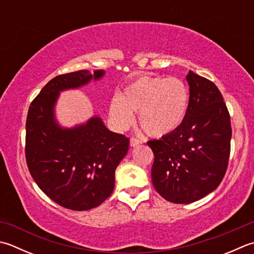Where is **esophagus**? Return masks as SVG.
<instances>
[{
	"label": "esophagus",
	"mask_w": 254,
	"mask_h": 254,
	"mask_svg": "<svg viewBox=\"0 0 254 254\" xmlns=\"http://www.w3.org/2000/svg\"><path fill=\"white\" fill-rule=\"evenodd\" d=\"M141 143H142V141L140 140V138H137V137H131V140H130V145H131L132 147L140 145Z\"/></svg>",
	"instance_id": "obj_1"
}]
</instances>
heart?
<instances>
[{
	"mask_svg": "<svg viewBox=\"0 0 254 254\" xmlns=\"http://www.w3.org/2000/svg\"><path fill=\"white\" fill-rule=\"evenodd\" d=\"M188 102L190 92L181 79L143 76L127 86L120 98L113 99L110 116L119 128H126L133 122L132 112H138L143 130L161 137L183 123Z\"/></svg>",
	"mask_w": 254,
	"mask_h": 254,
	"instance_id": "b5f03b06",
	"label": "heart"
}]
</instances>
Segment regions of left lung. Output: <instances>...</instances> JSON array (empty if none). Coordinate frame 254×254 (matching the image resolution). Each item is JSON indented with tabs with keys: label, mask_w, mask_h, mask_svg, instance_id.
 Segmentation results:
<instances>
[{
	"label": "left lung",
	"mask_w": 254,
	"mask_h": 254,
	"mask_svg": "<svg viewBox=\"0 0 254 254\" xmlns=\"http://www.w3.org/2000/svg\"><path fill=\"white\" fill-rule=\"evenodd\" d=\"M183 123L147 145L154 153L153 186L166 200L190 203L219 186L230 156V114L215 83L190 70Z\"/></svg>",
	"instance_id": "obj_1"
}]
</instances>
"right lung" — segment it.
I'll return each instance as SVG.
<instances>
[{"instance_id": "obj_1", "label": "right lung", "mask_w": 254, "mask_h": 254, "mask_svg": "<svg viewBox=\"0 0 254 254\" xmlns=\"http://www.w3.org/2000/svg\"><path fill=\"white\" fill-rule=\"evenodd\" d=\"M103 73L59 74L28 109L25 156L29 173L52 200L67 209L82 211L101 205L113 191L114 173L128 150V137L109 131L97 117L68 130L55 122L54 104L59 91L83 86Z\"/></svg>"}]
</instances>
